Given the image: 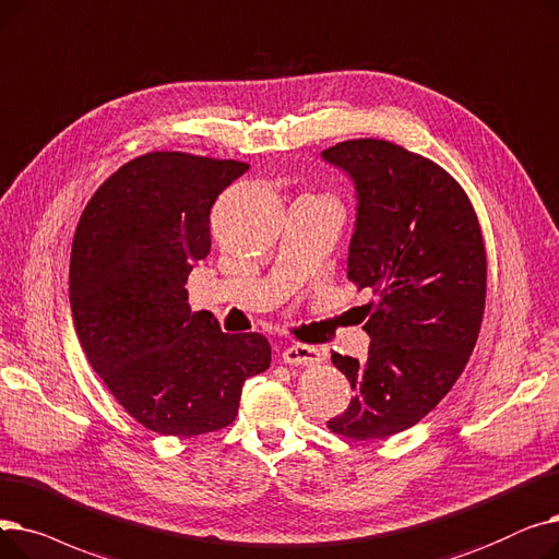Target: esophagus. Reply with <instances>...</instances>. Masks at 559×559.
Masks as SVG:
<instances>
[{
	"label": "esophagus",
	"mask_w": 559,
	"mask_h": 559,
	"mask_svg": "<svg viewBox=\"0 0 559 559\" xmlns=\"http://www.w3.org/2000/svg\"><path fill=\"white\" fill-rule=\"evenodd\" d=\"M325 350L318 348V345H307V343H294L282 353V359L288 366H313L325 361Z\"/></svg>",
	"instance_id": "esophagus-1"
}]
</instances>
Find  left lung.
<instances>
[{"label": "left lung", "mask_w": 559, "mask_h": 559, "mask_svg": "<svg viewBox=\"0 0 559 559\" xmlns=\"http://www.w3.org/2000/svg\"><path fill=\"white\" fill-rule=\"evenodd\" d=\"M323 158L355 183L348 280L373 290L361 307L366 361L332 353L355 397L328 428L386 439L441 403L475 348L487 298L483 231L462 186L403 145L355 139Z\"/></svg>", "instance_id": "8db88e82"}]
</instances>
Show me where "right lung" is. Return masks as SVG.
I'll return each instance as SVG.
<instances>
[{"label":"right lung","instance_id":"add662e5","mask_svg":"<svg viewBox=\"0 0 559 559\" xmlns=\"http://www.w3.org/2000/svg\"><path fill=\"white\" fill-rule=\"evenodd\" d=\"M250 166L150 152L106 179L79 218L70 307L84 355L116 401L166 437L216 432L243 382L271 366L263 334H225L189 307L186 282L211 250V206Z\"/></svg>","mask_w":559,"mask_h":559}]
</instances>
